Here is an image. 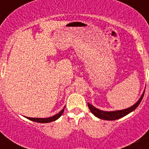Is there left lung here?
<instances>
[{"label":"left lung","mask_w":149,"mask_h":149,"mask_svg":"<svg viewBox=\"0 0 149 149\" xmlns=\"http://www.w3.org/2000/svg\"><path fill=\"white\" fill-rule=\"evenodd\" d=\"M143 95H144V93L142 95L141 98H139V101L135 104L133 105L131 107H129V108L125 109V110H117V111L110 112L102 111V110H100L98 109L95 108L94 106H93V105L89 103H88V107H89V110L93 113V115H95L96 117L99 118V119H104V120H116V119H119L120 118H122V117H124L125 116L127 115L131 112H132L133 110H135L139 106L140 102H141L142 99L143 98Z\"/></svg>","instance_id":"left-lung-1"}]
</instances>
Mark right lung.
<instances>
[{"label": "right lung", "instance_id": "right-lung-1", "mask_svg": "<svg viewBox=\"0 0 149 149\" xmlns=\"http://www.w3.org/2000/svg\"><path fill=\"white\" fill-rule=\"evenodd\" d=\"M63 112H64V108H63L59 113L56 114V115L54 116L49 117V118H30V117H27V119H30V120L31 121H33V122H39V123H48V122H53V121H55L57 119H59V118L62 116Z\"/></svg>", "mask_w": 149, "mask_h": 149}]
</instances>
